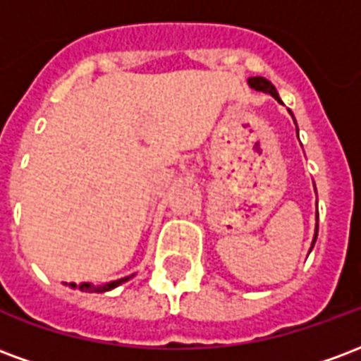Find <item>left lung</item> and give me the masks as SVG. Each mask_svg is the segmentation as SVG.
Masks as SVG:
<instances>
[{"mask_svg":"<svg viewBox=\"0 0 361 361\" xmlns=\"http://www.w3.org/2000/svg\"><path fill=\"white\" fill-rule=\"evenodd\" d=\"M247 82H250L251 89L261 90V92H269L272 98H276V100L280 102V96H279V92H276V89H274V85H272L271 81H267L265 77H250V79H247ZM315 240H317V230H315V238H313V243H315ZM313 243H311V247H313Z\"/></svg>","mask_w":361,"mask_h":361,"instance_id":"1","label":"left lung"}]
</instances>
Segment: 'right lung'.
<instances>
[{
  "instance_id": "1",
  "label": "right lung",
  "mask_w": 361,
  "mask_h": 361,
  "mask_svg": "<svg viewBox=\"0 0 361 361\" xmlns=\"http://www.w3.org/2000/svg\"><path fill=\"white\" fill-rule=\"evenodd\" d=\"M133 276V274H131ZM131 276H126V279H119V280H114V282H108V284H100V286H92V284H89V282H82V284H75V282H71L69 286L71 288H79V290H82V292H110V290H114V288H118L119 284H123V282H127V280L131 279Z\"/></svg>"
}]
</instances>
